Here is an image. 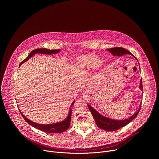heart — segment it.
<instances>
[{
    "label": "heart",
    "instance_id": "obj_1",
    "mask_svg": "<svg viewBox=\"0 0 159 159\" xmlns=\"http://www.w3.org/2000/svg\"><path fill=\"white\" fill-rule=\"evenodd\" d=\"M77 63L80 69H88L93 66L99 68L103 64V60L97 58V56L94 53H88L78 57Z\"/></svg>",
    "mask_w": 159,
    "mask_h": 159
}]
</instances>
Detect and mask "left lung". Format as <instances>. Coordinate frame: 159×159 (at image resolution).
Masks as SVG:
<instances>
[{
	"instance_id": "1",
	"label": "left lung",
	"mask_w": 159,
	"mask_h": 159,
	"mask_svg": "<svg viewBox=\"0 0 159 159\" xmlns=\"http://www.w3.org/2000/svg\"><path fill=\"white\" fill-rule=\"evenodd\" d=\"M107 50L108 52H109L113 56H115V57H116V56L120 57V56H123L126 54H129L138 61L137 58H136L133 55H132L129 51H128L127 50H126L123 48H120V47L112 48L107 49ZM139 87L141 90H143V85H142V79L140 80ZM141 105H142V103L140 102L139 109L136 111L132 116H129L128 118H126L125 120H114V119H111V118H109L107 117L104 116L103 115H101L98 111H96L91 106L87 104L89 109L90 111V112H91V114L93 115V116L94 117V119L96 121L97 126L99 128H100L104 130L109 131L118 130L120 128H121V127H123V126L127 125L128 123H129L131 121H132L138 115L139 112L140 110V108H141Z\"/></svg>"
}]
</instances>
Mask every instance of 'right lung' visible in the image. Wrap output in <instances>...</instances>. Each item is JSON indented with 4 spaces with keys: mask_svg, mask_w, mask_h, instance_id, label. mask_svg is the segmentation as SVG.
<instances>
[{
    "mask_svg": "<svg viewBox=\"0 0 159 159\" xmlns=\"http://www.w3.org/2000/svg\"><path fill=\"white\" fill-rule=\"evenodd\" d=\"M60 52V50H48L47 48L36 49V50L32 51L25 60H24L23 61L20 62L19 66H20L22 63H25L27 60H28L31 57H32L34 55H35L36 53H41V54H44V55H53V54L58 53ZM74 102H75V100L72 102V103L70 107L69 115H68V116L64 120L60 121V122H57V123H52V124H48V125H42V124H39V123H35V122L28 119L23 114H22L21 111L19 110H19L22 116L23 117V118L25 119V120L29 125L34 127L35 128L38 129L41 131H44L45 133H51V134L60 133H63V132L65 131L68 128H69V126L70 125L71 116H72V108L71 107H72Z\"/></svg>",
    "mask_w": 159,
    "mask_h": 159,
    "instance_id": "add662e5",
    "label": "right lung"
}]
</instances>
